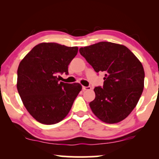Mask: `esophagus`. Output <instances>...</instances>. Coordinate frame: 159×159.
<instances>
[{"instance_id": "34e87169", "label": "esophagus", "mask_w": 159, "mask_h": 159, "mask_svg": "<svg viewBox=\"0 0 159 159\" xmlns=\"http://www.w3.org/2000/svg\"><path fill=\"white\" fill-rule=\"evenodd\" d=\"M91 90V88L90 86L88 87H84V86H82V90L84 91V90Z\"/></svg>"}]
</instances>
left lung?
Instances as JSON below:
<instances>
[{
  "instance_id": "left-lung-1",
  "label": "left lung",
  "mask_w": 159,
  "mask_h": 159,
  "mask_svg": "<svg viewBox=\"0 0 159 159\" xmlns=\"http://www.w3.org/2000/svg\"><path fill=\"white\" fill-rule=\"evenodd\" d=\"M80 53L97 73H105L103 85L94 88L91 110L103 122L117 123L135 107L144 88L143 65L125 45L100 42L81 48Z\"/></svg>"
}]
</instances>
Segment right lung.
Returning <instances> with one entry per match:
<instances>
[{"instance_id":"1","label":"right lung","mask_w":159,"mask_h":159,"mask_svg":"<svg viewBox=\"0 0 159 159\" xmlns=\"http://www.w3.org/2000/svg\"><path fill=\"white\" fill-rule=\"evenodd\" d=\"M77 52V47L43 43L19 64L17 90L28 112L39 122L53 125L61 121L82 90L79 83H64L57 77L68 75L69 64Z\"/></svg>"}]
</instances>
